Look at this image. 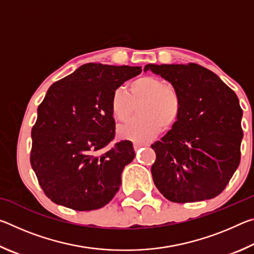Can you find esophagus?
<instances>
[{
    "label": "esophagus",
    "instance_id": "34e87169",
    "mask_svg": "<svg viewBox=\"0 0 254 254\" xmlns=\"http://www.w3.org/2000/svg\"><path fill=\"white\" fill-rule=\"evenodd\" d=\"M148 143H143V142H133V147H134L135 150L140 149L141 147H148Z\"/></svg>",
    "mask_w": 254,
    "mask_h": 254
}]
</instances>
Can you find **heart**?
Segmentation results:
<instances>
[{
	"instance_id": "1",
	"label": "heart",
	"mask_w": 254,
	"mask_h": 254,
	"mask_svg": "<svg viewBox=\"0 0 254 254\" xmlns=\"http://www.w3.org/2000/svg\"><path fill=\"white\" fill-rule=\"evenodd\" d=\"M142 103L137 113L142 117L131 120L119 128V135L136 142L151 140L160 127L168 128L180 113L182 102L173 86L153 76H141L130 83V93L118 88L111 100L112 113L119 121H127L133 113V103Z\"/></svg>"
}]
</instances>
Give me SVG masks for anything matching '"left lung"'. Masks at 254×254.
<instances>
[{
  "label": "left lung",
  "mask_w": 254,
  "mask_h": 254,
  "mask_svg": "<svg viewBox=\"0 0 254 254\" xmlns=\"http://www.w3.org/2000/svg\"><path fill=\"white\" fill-rule=\"evenodd\" d=\"M178 92L182 107L173 128L151 144L153 183L174 203L214 198L241 160L242 109L220 77L197 64L147 65Z\"/></svg>",
  "instance_id": "1"
}]
</instances>
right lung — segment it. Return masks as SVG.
I'll return each instance as SVG.
<instances>
[{
  "mask_svg": "<svg viewBox=\"0 0 254 254\" xmlns=\"http://www.w3.org/2000/svg\"><path fill=\"white\" fill-rule=\"evenodd\" d=\"M141 67L89 63L50 86L31 130L30 162L54 203L75 210L109 204L121 186L124 167L135 157L131 141L111 147L113 93Z\"/></svg>",
  "mask_w": 254,
  "mask_h": 254,
  "instance_id": "add662e5",
  "label": "right lung"
}]
</instances>
